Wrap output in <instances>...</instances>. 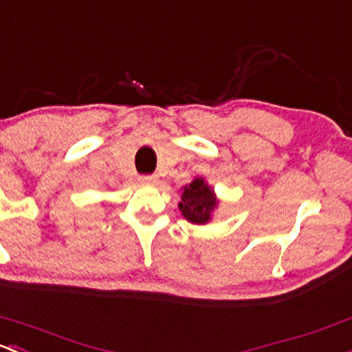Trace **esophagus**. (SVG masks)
<instances>
[{"instance_id":"esophagus-1","label":"esophagus","mask_w":352,"mask_h":352,"mask_svg":"<svg viewBox=\"0 0 352 352\" xmlns=\"http://www.w3.org/2000/svg\"><path fill=\"white\" fill-rule=\"evenodd\" d=\"M140 182H142L143 186H157L158 177L157 175H143V177H140Z\"/></svg>"}]
</instances>
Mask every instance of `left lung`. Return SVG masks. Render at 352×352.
Listing matches in <instances>:
<instances>
[{
  "label": "left lung",
  "mask_w": 352,
  "mask_h": 352,
  "mask_svg": "<svg viewBox=\"0 0 352 352\" xmlns=\"http://www.w3.org/2000/svg\"><path fill=\"white\" fill-rule=\"evenodd\" d=\"M182 201L179 202V209L188 223L204 226L212 221L214 212L219 207L214 188L207 184L204 177H195L190 184L182 187Z\"/></svg>",
  "instance_id": "left-lung-1"
}]
</instances>
